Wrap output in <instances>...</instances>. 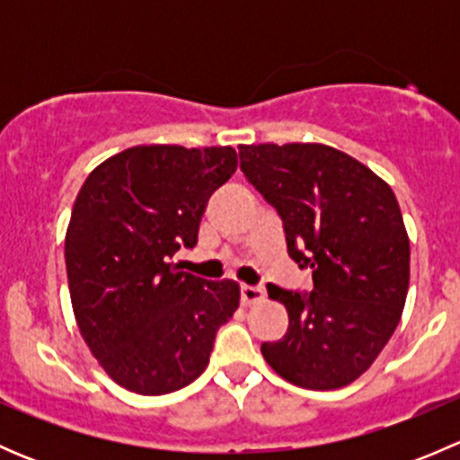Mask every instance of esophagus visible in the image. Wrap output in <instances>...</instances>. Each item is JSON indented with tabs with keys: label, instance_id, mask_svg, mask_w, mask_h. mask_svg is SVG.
<instances>
[{
	"label": "esophagus",
	"instance_id": "1",
	"mask_svg": "<svg viewBox=\"0 0 460 460\" xmlns=\"http://www.w3.org/2000/svg\"><path fill=\"white\" fill-rule=\"evenodd\" d=\"M264 298V291L260 289V287H247L244 285L243 289H240V303L247 307V305H256L260 300Z\"/></svg>",
	"mask_w": 460,
	"mask_h": 460
}]
</instances>
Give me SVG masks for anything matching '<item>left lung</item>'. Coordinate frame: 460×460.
Listing matches in <instances>:
<instances>
[{"label":"left lung","mask_w":460,"mask_h":460,"mask_svg":"<svg viewBox=\"0 0 460 460\" xmlns=\"http://www.w3.org/2000/svg\"><path fill=\"white\" fill-rule=\"evenodd\" d=\"M240 169L280 216L287 252L312 269V294L267 285L289 327L262 342L278 376L305 389L354 383L401 323L410 238L396 196L363 162L327 144H240Z\"/></svg>","instance_id":"1"}]
</instances>
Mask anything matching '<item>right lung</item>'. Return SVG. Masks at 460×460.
<instances>
[{
    "label": "right lung",
    "instance_id": "add662e5",
    "mask_svg": "<svg viewBox=\"0 0 460 460\" xmlns=\"http://www.w3.org/2000/svg\"><path fill=\"white\" fill-rule=\"evenodd\" d=\"M235 166L231 146H131L77 193L64 243L73 314L97 363L128 392L160 396L193 383L238 309V282L171 262L196 247L207 200Z\"/></svg>",
    "mask_w": 460,
    "mask_h": 460
}]
</instances>
